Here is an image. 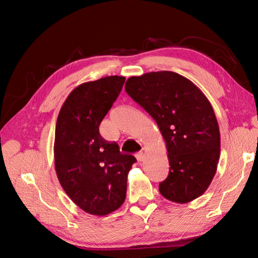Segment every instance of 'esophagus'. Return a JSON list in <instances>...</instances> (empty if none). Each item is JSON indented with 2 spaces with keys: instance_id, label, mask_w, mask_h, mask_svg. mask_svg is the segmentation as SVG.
<instances>
[{
  "instance_id": "1",
  "label": "esophagus",
  "mask_w": 258,
  "mask_h": 258,
  "mask_svg": "<svg viewBox=\"0 0 258 258\" xmlns=\"http://www.w3.org/2000/svg\"><path fill=\"white\" fill-rule=\"evenodd\" d=\"M136 157H137L138 161H143L144 158H145V155H144L143 152H140V153H138V154L136 155Z\"/></svg>"
}]
</instances>
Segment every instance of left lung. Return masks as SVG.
<instances>
[{"label": "left lung", "mask_w": 258, "mask_h": 258, "mask_svg": "<svg viewBox=\"0 0 258 258\" xmlns=\"http://www.w3.org/2000/svg\"><path fill=\"white\" fill-rule=\"evenodd\" d=\"M128 95L158 124L169 174L159 184L166 199L186 204L204 194L215 175L221 135L213 107L196 85L171 71L129 77Z\"/></svg>", "instance_id": "8db88e82"}]
</instances>
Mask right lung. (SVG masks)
Here are the masks:
<instances>
[{"label":"right lung","mask_w":258,"mask_h":258,"mask_svg":"<svg viewBox=\"0 0 258 258\" xmlns=\"http://www.w3.org/2000/svg\"><path fill=\"white\" fill-rule=\"evenodd\" d=\"M124 80L114 75L77 86L57 118L53 153L58 179L74 204L92 215L103 216L120 208L128 173L137 161L99 132Z\"/></svg>","instance_id":"right-lung-1"}]
</instances>
